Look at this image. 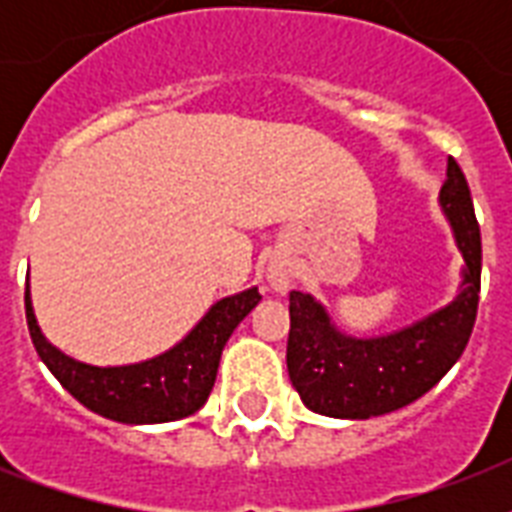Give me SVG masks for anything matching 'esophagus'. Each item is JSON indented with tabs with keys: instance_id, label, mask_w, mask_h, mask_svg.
<instances>
[{
	"instance_id": "1",
	"label": "esophagus",
	"mask_w": 512,
	"mask_h": 512,
	"mask_svg": "<svg viewBox=\"0 0 512 512\" xmlns=\"http://www.w3.org/2000/svg\"><path fill=\"white\" fill-rule=\"evenodd\" d=\"M268 281H271V287L287 289L289 284L287 268H284V265H271V268H268Z\"/></svg>"
}]
</instances>
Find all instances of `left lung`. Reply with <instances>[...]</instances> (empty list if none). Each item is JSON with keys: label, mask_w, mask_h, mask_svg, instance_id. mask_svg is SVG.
<instances>
[{"label": "left lung", "mask_w": 512, "mask_h": 512, "mask_svg": "<svg viewBox=\"0 0 512 512\" xmlns=\"http://www.w3.org/2000/svg\"><path fill=\"white\" fill-rule=\"evenodd\" d=\"M441 207L465 260L462 292L428 319L372 340L337 332L311 295L289 292V380L308 409L340 420H369L425 396L468 345L481 292V228L468 180L449 159Z\"/></svg>", "instance_id": "1"}]
</instances>
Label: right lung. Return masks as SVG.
<instances>
[{
  "label": "right lung",
  "instance_id": "right-lung-1",
  "mask_svg": "<svg viewBox=\"0 0 512 512\" xmlns=\"http://www.w3.org/2000/svg\"><path fill=\"white\" fill-rule=\"evenodd\" d=\"M257 303L260 292L255 287L223 297L185 340L162 356L130 366H90L60 353L44 340L42 329L36 327L26 284L28 335L39 358L79 404L100 417L127 425L183 420L201 409L215 385L225 342Z\"/></svg>",
  "mask_w": 512,
  "mask_h": 512
}]
</instances>
